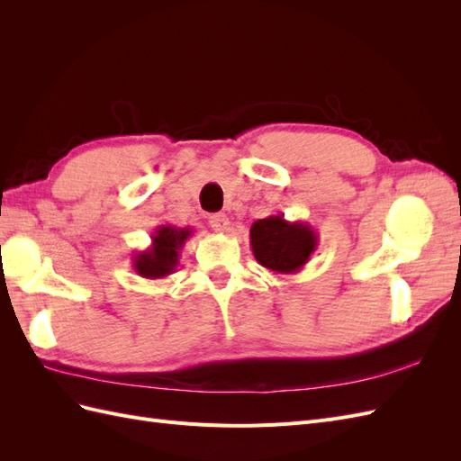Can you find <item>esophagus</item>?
<instances>
[{"instance_id": "obj_1", "label": "esophagus", "mask_w": 461, "mask_h": 461, "mask_svg": "<svg viewBox=\"0 0 461 461\" xmlns=\"http://www.w3.org/2000/svg\"><path fill=\"white\" fill-rule=\"evenodd\" d=\"M209 225L215 232H227L229 230V217L225 213H215L209 217Z\"/></svg>"}]
</instances>
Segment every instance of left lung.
Returning a JSON list of instances; mask_svg holds the SVG:
<instances>
[{
	"instance_id": "1",
	"label": "left lung",
	"mask_w": 461,
	"mask_h": 461,
	"mask_svg": "<svg viewBox=\"0 0 461 461\" xmlns=\"http://www.w3.org/2000/svg\"><path fill=\"white\" fill-rule=\"evenodd\" d=\"M319 236L303 221H286L285 215H271L256 221L249 229V246L261 267L275 275L302 271L317 249Z\"/></svg>"
}]
</instances>
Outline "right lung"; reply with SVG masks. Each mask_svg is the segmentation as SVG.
Listing matches in <instances>:
<instances>
[{
    "instance_id": "1",
    "label": "right lung",
    "mask_w": 461,
    "mask_h": 461,
    "mask_svg": "<svg viewBox=\"0 0 461 461\" xmlns=\"http://www.w3.org/2000/svg\"><path fill=\"white\" fill-rule=\"evenodd\" d=\"M192 232L194 230L188 227L159 225L151 234V246L132 256V269L149 281L169 276L175 273L180 252Z\"/></svg>"
}]
</instances>
